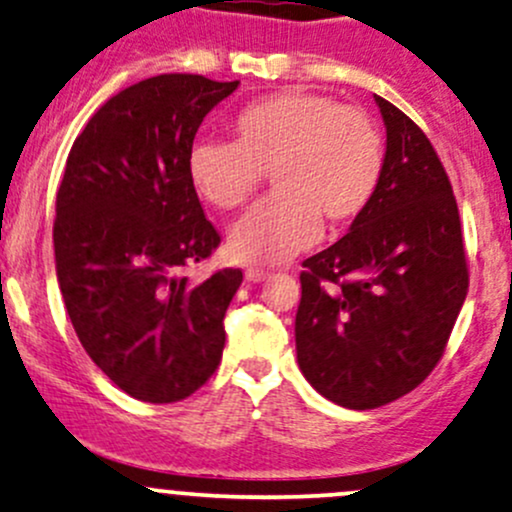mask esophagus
Listing matches in <instances>:
<instances>
[{
    "instance_id": "esophagus-1",
    "label": "esophagus",
    "mask_w": 512,
    "mask_h": 512,
    "mask_svg": "<svg viewBox=\"0 0 512 512\" xmlns=\"http://www.w3.org/2000/svg\"><path fill=\"white\" fill-rule=\"evenodd\" d=\"M245 279L252 284H260V282H265V279H270V272L260 270V267H247Z\"/></svg>"
}]
</instances>
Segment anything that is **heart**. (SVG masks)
Returning a JSON list of instances; mask_svg holds the SVG:
<instances>
[{
    "label": "heart",
    "instance_id": "heart-1",
    "mask_svg": "<svg viewBox=\"0 0 512 512\" xmlns=\"http://www.w3.org/2000/svg\"><path fill=\"white\" fill-rule=\"evenodd\" d=\"M233 144L203 139L188 149L191 188L233 211L270 171L274 196L230 228L228 250L252 265H279L314 245L321 220L343 228L370 208L385 174V142L368 115L309 90H284L245 105L230 122Z\"/></svg>",
    "mask_w": 512,
    "mask_h": 512
}]
</instances>
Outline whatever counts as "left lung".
Returning <instances> with one entry per match:
<instances>
[{"label": "left lung", "instance_id": "left-lung-1", "mask_svg": "<svg viewBox=\"0 0 512 512\" xmlns=\"http://www.w3.org/2000/svg\"><path fill=\"white\" fill-rule=\"evenodd\" d=\"M378 196L341 240L304 260L294 321L297 360L316 392L375 410L439 363L466 292L464 235L432 142L392 102Z\"/></svg>", "mask_w": 512, "mask_h": 512}]
</instances>
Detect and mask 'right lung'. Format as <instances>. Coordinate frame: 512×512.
Listing matches in <instances>:
<instances>
[{
	"label": "right lung",
	"instance_id": "1",
	"mask_svg": "<svg viewBox=\"0 0 512 512\" xmlns=\"http://www.w3.org/2000/svg\"><path fill=\"white\" fill-rule=\"evenodd\" d=\"M238 85L188 73L129 85L78 134L58 186L53 250L71 324L102 373L142 402L186 400L223 355L242 272L181 274L220 242L186 159L203 117Z\"/></svg>",
	"mask_w": 512,
	"mask_h": 512
}]
</instances>
